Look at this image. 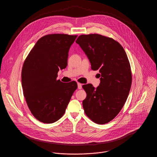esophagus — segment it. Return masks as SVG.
<instances>
[{"label": "esophagus", "instance_id": "34e87169", "mask_svg": "<svg viewBox=\"0 0 157 157\" xmlns=\"http://www.w3.org/2000/svg\"><path fill=\"white\" fill-rule=\"evenodd\" d=\"M77 85H78V90H81V89L82 88V85L81 83H77Z\"/></svg>", "mask_w": 157, "mask_h": 157}]
</instances>
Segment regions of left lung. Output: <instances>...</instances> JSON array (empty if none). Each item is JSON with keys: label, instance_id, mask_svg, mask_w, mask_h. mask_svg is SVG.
I'll return each instance as SVG.
<instances>
[{"label": "left lung", "instance_id": "8db88e82", "mask_svg": "<svg viewBox=\"0 0 157 157\" xmlns=\"http://www.w3.org/2000/svg\"><path fill=\"white\" fill-rule=\"evenodd\" d=\"M75 42L90 60L91 69L99 70V86L83 85L86 98L83 107L90 119L99 124L113 119L123 107L132 83L129 60L122 46L112 38L97 34L80 36Z\"/></svg>", "mask_w": 157, "mask_h": 157}]
</instances>
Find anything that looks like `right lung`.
I'll use <instances>...</instances> for the list:
<instances>
[{
	"instance_id": "1",
	"label": "right lung",
	"mask_w": 157,
	"mask_h": 157,
	"mask_svg": "<svg viewBox=\"0 0 157 157\" xmlns=\"http://www.w3.org/2000/svg\"><path fill=\"white\" fill-rule=\"evenodd\" d=\"M77 36L48 34L41 37L25 59L22 85L27 105L34 117L52 123L65 113L77 84L57 80L59 69L67 65L69 48Z\"/></svg>"
}]
</instances>
